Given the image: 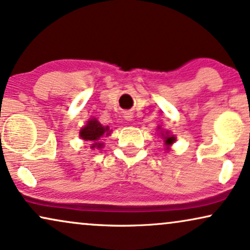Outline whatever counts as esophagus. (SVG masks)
Segmentation results:
<instances>
[{
  "label": "esophagus",
  "instance_id": "1",
  "mask_svg": "<svg viewBox=\"0 0 250 250\" xmlns=\"http://www.w3.org/2000/svg\"><path fill=\"white\" fill-rule=\"evenodd\" d=\"M124 118H125V121H127V122H131L132 119H133V115H132V112H125L124 113Z\"/></svg>",
  "mask_w": 250,
  "mask_h": 250
}]
</instances>
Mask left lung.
<instances>
[{
    "instance_id": "left-lung-1",
    "label": "left lung",
    "mask_w": 250,
    "mask_h": 250,
    "mask_svg": "<svg viewBox=\"0 0 250 250\" xmlns=\"http://www.w3.org/2000/svg\"><path fill=\"white\" fill-rule=\"evenodd\" d=\"M158 128H160V127H158ZM165 134H167V135H164L163 133H162V135H164V142H165V145H167V146H171L174 141H176V138H174V135H167L168 132H165Z\"/></svg>"
}]
</instances>
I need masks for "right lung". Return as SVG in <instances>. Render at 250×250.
<instances>
[{"label":"right lung","mask_w":250,"mask_h":250,"mask_svg":"<svg viewBox=\"0 0 250 250\" xmlns=\"http://www.w3.org/2000/svg\"><path fill=\"white\" fill-rule=\"evenodd\" d=\"M109 127L106 126L101 125L99 123V121H96V119H89L88 122H87V124L83 126V127L80 129V137L82 139H83L85 141H90V142H94L92 145V148H101L103 144H99L100 138H102L103 135L109 134Z\"/></svg>","instance_id":"right-lung-1"}]
</instances>
